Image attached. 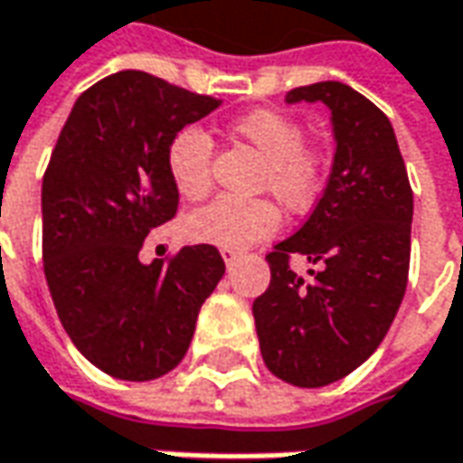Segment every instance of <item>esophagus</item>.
Masks as SVG:
<instances>
[{
    "mask_svg": "<svg viewBox=\"0 0 463 463\" xmlns=\"http://www.w3.org/2000/svg\"><path fill=\"white\" fill-rule=\"evenodd\" d=\"M222 257H224V262L232 268L234 262H237L239 257V250H222Z\"/></svg>",
    "mask_w": 463,
    "mask_h": 463,
    "instance_id": "34e87169",
    "label": "esophagus"
}]
</instances>
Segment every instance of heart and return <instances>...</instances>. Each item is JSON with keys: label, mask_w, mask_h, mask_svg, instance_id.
Instances as JSON below:
<instances>
[{"label": "heart", "mask_w": 463, "mask_h": 463, "mask_svg": "<svg viewBox=\"0 0 463 463\" xmlns=\"http://www.w3.org/2000/svg\"><path fill=\"white\" fill-rule=\"evenodd\" d=\"M232 132L265 157L262 188L285 209L306 211L324 188V152L306 145L298 119L275 109H254L232 122ZM211 137L201 127H183L167 142V175L175 191L198 201L211 188ZM280 224L278 206L268 198H216L185 219V237L222 250H244L269 237Z\"/></svg>", "instance_id": "heart-1"}]
</instances>
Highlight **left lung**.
Listing matches in <instances>:
<instances>
[{"mask_svg": "<svg viewBox=\"0 0 463 463\" xmlns=\"http://www.w3.org/2000/svg\"><path fill=\"white\" fill-rule=\"evenodd\" d=\"M288 104L331 111L334 163L308 222L268 254L269 288L254 300L268 369L296 387H324L364 364L395 321L411 265L412 191L390 119L341 80L293 89ZM306 253V283L287 265Z\"/></svg>", "mask_w": 463, "mask_h": 463, "instance_id": "obj_1", "label": "left lung"}]
</instances>
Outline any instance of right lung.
<instances>
[{"label":"right lung","mask_w":463,"mask_h":463,"mask_svg":"<svg viewBox=\"0 0 463 463\" xmlns=\"http://www.w3.org/2000/svg\"><path fill=\"white\" fill-rule=\"evenodd\" d=\"M222 107L145 71H119L79 96L43 178V262L65 334L94 367L147 383L181 364L203 300L224 278L216 247L139 262L178 211L167 142Z\"/></svg>","instance_id":"add662e5"}]
</instances>
